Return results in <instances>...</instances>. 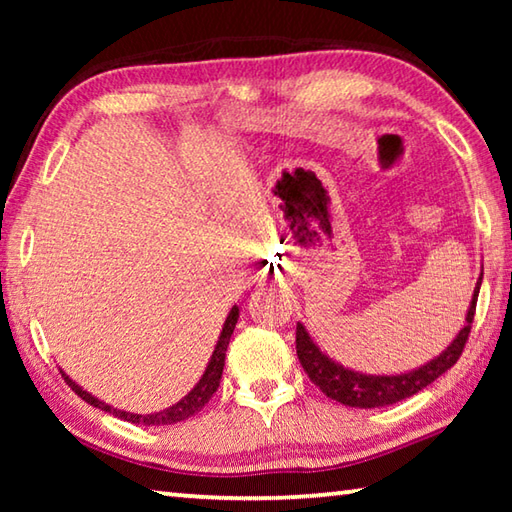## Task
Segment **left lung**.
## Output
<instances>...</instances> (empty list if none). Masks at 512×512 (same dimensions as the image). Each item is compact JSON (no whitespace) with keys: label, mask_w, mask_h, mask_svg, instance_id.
<instances>
[{"label":"left lung","mask_w":512,"mask_h":512,"mask_svg":"<svg viewBox=\"0 0 512 512\" xmlns=\"http://www.w3.org/2000/svg\"><path fill=\"white\" fill-rule=\"evenodd\" d=\"M481 280H483V271L479 275V280H476L474 296L465 316V325L452 341V345H449L440 357L424 363V366L418 370L404 372V375H361V372L343 368L341 363L332 361L327 354L320 352L318 345L311 341V336L307 334V329L298 323L296 352L302 368H305L309 379L314 381V384L327 397H332V400L341 402L345 406H354V409H377V406H388V404L406 400V397H411L418 391H422V388H427L431 381H436L443 372L452 368L458 361V357L463 354L467 336H470V329H472Z\"/></svg>","instance_id":"left-lung-1"}]
</instances>
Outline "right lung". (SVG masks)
I'll return each mask as SVG.
<instances>
[{
    "instance_id": "obj_1",
    "label": "right lung",
    "mask_w": 512,
    "mask_h": 512,
    "mask_svg": "<svg viewBox=\"0 0 512 512\" xmlns=\"http://www.w3.org/2000/svg\"><path fill=\"white\" fill-rule=\"evenodd\" d=\"M237 318H239V309L232 307L228 318H225V325H223V332L219 336V341H216V348L212 352V359L207 363V368L203 372V377L198 384L189 391L183 400L176 402L169 409H164L160 413H151V415H140V413H126V411H117L112 409L110 404L97 400V397H92L88 391H83V388L76 384V381L69 379L65 372L63 377L69 384V388L92 406H97V409L112 413L115 418H121L126 422H133V424H144V427H160V424H176V422H183L187 418H192L198 411L203 409V406L212 400V395L216 393V388L221 384V375H223V366H225V350H228V343H230V336L235 332V325H237Z\"/></svg>"
}]
</instances>
